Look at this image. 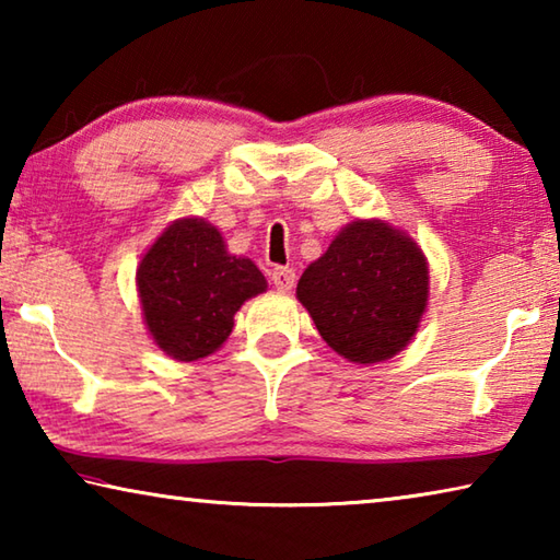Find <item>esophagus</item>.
<instances>
[{"label":"esophagus","instance_id":"1","mask_svg":"<svg viewBox=\"0 0 560 560\" xmlns=\"http://www.w3.org/2000/svg\"><path fill=\"white\" fill-rule=\"evenodd\" d=\"M271 281L279 291H291L293 283H296V271L289 267H277L271 271Z\"/></svg>","mask_w":560,"mask_h":560}]
</instances>
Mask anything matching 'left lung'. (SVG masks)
I'll use <instances>...</instances> for the list:
<instances>
[{
  "label": "left lung",
  "mask_w": 560,
  "mask_h": 560,
  "mask_svg": "<svg viewBox=\"0 0 560 560\" xmlns=\"http://www.w3.org/2000/svg\"><path fill=\"white\" fill-rule=\"evenodd\" d=\"M428 281V261L410 236L358 220L301 273L296 296L338 355L381 363L412 340Z\"/></svg>",
  "instance_id": "8db88e82"
}]
</instances>
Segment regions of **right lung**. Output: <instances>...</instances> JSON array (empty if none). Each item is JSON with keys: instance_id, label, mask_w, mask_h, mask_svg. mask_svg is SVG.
I'll list each match as a JSON object with an SVG mask.
<instances>
[{"instance_id": "1", "label": "right lung", "mask_w": 560, "mask_h": 560, "mask_svg": "<svg viewBox=\"0 0 560 560\" xmlns=\"http://www.w3.org/2000/svg\"><path fill=\"white\" fill-rule=\"evenodd\" d=\"M267 291L257 264L226 254L222 234L205 220H177L138 267V293L155 343L175 360L214 353L246 299Z\"/></svg>"}]
</instances>
